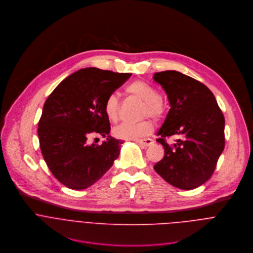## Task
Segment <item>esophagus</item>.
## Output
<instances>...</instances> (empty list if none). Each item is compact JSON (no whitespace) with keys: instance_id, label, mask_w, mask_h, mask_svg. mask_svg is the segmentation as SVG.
<instances>
[{"instance_id":"esophagus-1","label":"esophagus","mask_w":253,"mask_h":253,"mask_svg":"<svg viewBox=\"0 0 253 253\" xmlns=\"http://www.w3.org/2000/svg\"><path fill=\"white\" fill-rule=\"evenodd\" d=\"M137 143H139L142 146H150L153 144V140L150 138H144V139H138L136 140Z\"/></svg>"}]
</instances>
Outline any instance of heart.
Wrapping results in <instances>:
<instances>
[{
	"label": "heart",
	"mask_w": 253,
	"mask_h": 253,
	"mask_svg": "<svg viewBox=\"0 0 253 253\" xmlns=\"http://www.w3.org/2000/svg\"><path fill=\"white\" fill-rule=\"evenodd\" d=\"M126 94L133 96L144 103L143 116H149L153 119H160L165 112V106L160 99L158 90L151 84L136 80L126 88ZM120 102L115 94L107 97L104 104V112L111 122H116L119 117ZM153 130V125L150 121L140 123L125 122L114 128V134L124 139H140L149 135Z\"/></svg>",
	"instance_id": "heart-1"
}]
</instances>
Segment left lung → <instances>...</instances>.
I'll use <instances>...</instances> for the list:
<instances>
[{
  "label": "left lung",
  "instance_id": "left-lung-1",
  "mask_svg": "<svg viewBox=\"0 0 253 253\" xmlns=\"http://www.w3.org/2000/svg\"><path fill=\"white\" fill-rule=\"evenodd\" d=\"M153 79L171 106L157 132L165 154L154 170L174 187L195 189L211 178L224 148L223 115L211 90L194 78L168 70ZM176 134L182 138L169 146L165 137Z\"/></svg>",
  "mask_w": 253,
  "mask_h": 253
}]
</instances>
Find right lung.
Wrapping results in <instances>:
<instances>
[{"label": "right lung", "instance_id": "1", "mask_svg": "<svg viewBox=\"0 0 253 253\" xmlns=\"http://www.w3.org/2000/svg\"><path fill=\"white\" fill-rule=\"evenodd\" d=\"M130 76L95 67L80 69L45 101L38 128L40 146L49 170L64 186L73 190L90 187L119 157L123 142L109 135L104 104ZM96 135L107 140L101 146L89 145Z\"/></svg>", "mask_w": 253, "mask_h": 253}]
</instances>
